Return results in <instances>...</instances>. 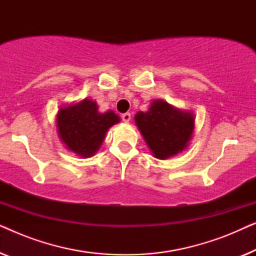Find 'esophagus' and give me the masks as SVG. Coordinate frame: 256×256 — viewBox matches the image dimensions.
I'll return each mask as SVG.
<instances>
[{"label":"esophagus","instance_id":"1","mask_svg":"<svg viewBox=\"0 0 256 256\" xmlns=\"http://www.w3.org/2000/svg\"><path fill=\"white\" fill-rule=\"evenodd\" d=\"M121 118H122V121H124V122H129V121H130V118H132V115H130V113H124V114L121 115Z\"/></svg>","mask_w":256,"mask_h":256}]
</instances>
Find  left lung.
<instances>
[{
	"instance_id": "obj_1",
	"label": "left lung",
	"mask_w": 256,
	"mask_h": 256,
	"mask_svg": "<svg viewBox=\"0 0 256 256\" xmlns=\"http://www.w3.org/2000/svg\"><path fill=\"white\" fill-rule=\"evenodd\" d=\"M191 113L177 110L163 100L154 101L149 110L138 112L135 122L154 156L160 160L186 148L194 132Z\"/></svg>"
}]
</instances>
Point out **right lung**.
Masks as SVG:
<instances>
[{
  "label": "right lung",
  "mask_w": 256,
  "mask_h": 256,
  "mask_svg": "<svg viewBox=\"0 0 256 256\" xmlns=\"http://www.w3.org/2000/svg\"><path fill=\"white\" fill-rule=\"evenodd\" d=\"M118 121L120 118L114 112L101 114L96 101L85 99L58 112V134L68 149L79 156L90 157L100 148L108 129Z\"/></svg>",
  "instance_id": "add662e5"
}]
</instances>
